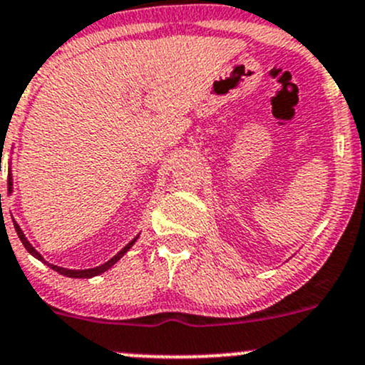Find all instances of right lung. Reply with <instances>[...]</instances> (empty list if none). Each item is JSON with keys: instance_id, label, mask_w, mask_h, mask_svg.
Masks as SVG:
<instances>
[{"instance_id": "obj_1", "label": "right lung", "mask_w": 365, "mask_h": 365, "mask_svg": "<svg viewBox=\"0 0 365 365\" xmlns=\"http://www.w3.org/2000/svg\"><path fill=\"white\" fill-rule=\"evenodd\" d=\"M8 189H11V175H8ZM14 225H15V230H17V235L20 237V241H22V244H24V247H26L27 251H29L31 255L33 256H36V258L38 259H41V262H45V259H43V256L38 253V251L34 250L33 246H31L29 244V241H27L26 239V235L22 234V230H20V227L17 225V223L14 222ZM138 237H135L133 241L131 242H128L126 246L123 247L121 251H119L118 255L114 256V258H110L109 262L107 263H103V265H100V267H95V268H88V270H69V268H62V267H57V265H51V263H48V267L50 268H53L55 272H58V274H62V275H66V277H72V279H90V277H95V275H98V274H102V272H106V270H109V268L114 265L115 262H118V259H121L123 258V255L126 253L128 250H130L131 246H133L135 244V241H137ZM46 263V262H45Z\"/></svg>"}]
</instances>
